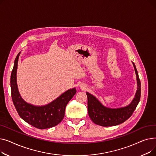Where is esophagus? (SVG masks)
Here are the masks:
<instances>
[{"label":"esophagus","mask_w":156,"mask_h":156,"mask_svg":"<svg viewBox=\"0 0 156 156\" xmlns=\"http://www.w3.org/2000/svg\"><path fill=\"white\" fill-rule=\"evenodd\" d=\"M80 87H81V88H82V89H84V88H85V86H83V85H80Z\"/></svg>","instance_id":"34e87169"}]
</instances>
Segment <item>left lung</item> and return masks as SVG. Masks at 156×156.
Here are the masks:
<instances>
[{
  "label": "left lung",
  "mask_w": 156,
  "mask_h": 156,
  "mask_svg": "<svg viewBox=\"0 0 156 156\" xmlns=\"http://www.w3.org/2000/svg\"><path fill=\"white\" fill-rule=\"evenodd\" d=\"M136 81L137 90L135 97L129 105L119 108H109L103 105L92 94L86 92L88 98V112L89 117L95 124L102 126L118 125L126 121L135 110L140 99L141 83L138 71L133 62Z\"/></svg>",
  "instance_id": "obj_1"
}]
</instances>
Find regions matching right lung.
<instances>
[{
    "mask_svg": "<svg viewBox=\"0 0 156 156\" xmlns=\"http://www.w3.org/2000/svg\"><path fill=\"white\" fill-rule=\"evenodd\" d=\"M21 52L16 56L11 75V97L20 116L28 124L38 129L54 127L62 121L66 105L76 92V88L66 91L48 104L38 106L29 104L21 97L18 88V62Z\"/></svg>",
    "mask_w": 156,
    "mask_h": 156,
    "instance_id": "add662e5",
    "label": "right lung"
}]
</instances>
